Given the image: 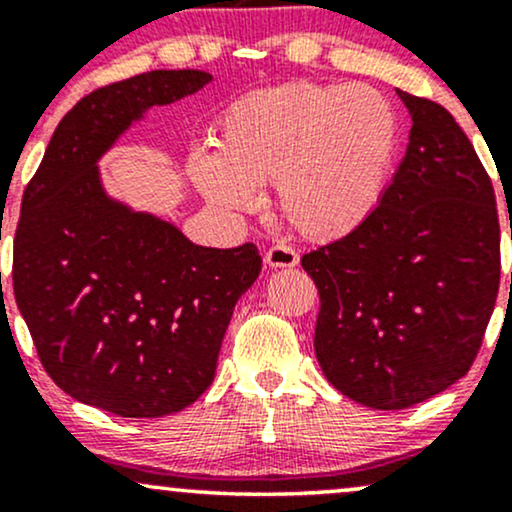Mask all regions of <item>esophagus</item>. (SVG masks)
Wrapping results in <instances>:
<instances>
[{
  "instance_id": "esophagus-1",
  "label": "esophagus",
  "mask_w": 512,
  "mask_h": 512,
  "mask_svg": "<svg viewBox=\"0 0 512 512\" xmlns=\"http://www.w3.org/2000/svg\"><path fill=\"white\" fill-rule=\"evenodd\" d=\"M264 262H267L272 269L296 267V264H298V252L293 250V248H289V245L279 243V245H274V248L267 250V255H264Z\"/></svg>"
}]
</instances>
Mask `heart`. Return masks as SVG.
I'll list each match as a JSON object with an SVG mask.
<instances>
[{
  "label": "heart",
  "mask_w": 512,
  "mask_h": 512,
  "mask_svg": "<svg viewBox=\"0 0 512 512\" xmlns=\"http://www.w3.org/2000/svg\"><path fill=\"white\" fill-rule=\"evenodd\" d=\"M399 125L368 86L289 84L240 98L216 125V154L192 151L190 178L211 207L255 209L276 185L281 214L308 238H339L380 202Z\"/></svg>",
  "instance_id": "obj_1"
}]
</instances>
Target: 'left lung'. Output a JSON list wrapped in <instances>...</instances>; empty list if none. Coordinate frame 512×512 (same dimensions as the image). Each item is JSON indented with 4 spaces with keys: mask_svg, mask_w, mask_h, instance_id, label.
Listing matches in <instances>:
<instances>
[{
    "mask_svg": "<svg viewBox=\"0 0 512 512\" xmlns=\"http://www.w3.org/2000/svg\"><path fill=\"white\" fill-rule=\"evenodd\" d=\"M397 96L411 132L395 178L349 236L301 260L320 293L322 373L385 411L467 375L501 284L496 195L477 151L443 105Z\"/></svg>",
    "mask_w": 512,
    "mask_h": 512,
    "instance_id": "1",
    "label": "left lung"
}]
</instances>
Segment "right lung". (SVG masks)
Here are the masks:
<instances>
[{
	"label": "right lung",
	"mask_w": 512,
	"mask_h": 512,
	"mask_svg": "<svg viewBox=\"0 0 512 512\" xmlns=\"http://www.w3.org/2000/svg\"><path fill=\"white\" fill-rule=\"evenodd\" d=\"M209 81L156 69L96 88L62 117L23 192L11 276L40 363L67 395L125 419L175 414L207 390L233 308L262 269L252 243L195 245L105 195L98 173L146 110Z\"/></svg>",
	"instance_id": "1"
}]
</instances>
